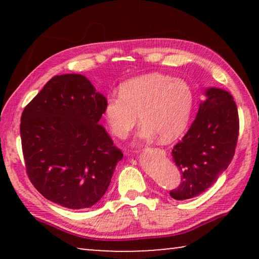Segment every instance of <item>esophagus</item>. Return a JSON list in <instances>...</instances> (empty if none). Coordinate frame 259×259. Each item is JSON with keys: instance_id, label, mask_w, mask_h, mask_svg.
<instances>
[{"instance_id": "esophagus-1", "label": "esophagus", "mask_w": 259, "mask_h": 259, "mask_svg": "<svg viewBox=\"0 0 259 259\" xmlns=\"http://www.w3.org/2000/svg\"><path fill=\"white\" fill-rule=\"evenodd\" d=\"M151 151L152 152H155V153H157V154L159 155H165V152L163 151V150H161V148H151Z\"/></svg>"}]
</instances>
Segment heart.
Returning <instances> with one entry per match:
<instances>
[{
    "label": "heart",
    "mask_w": 259,
    "mask_h": 259,
    "mask_svg": "<svg viewBox=\"0 0 259 259\" xmlns=\"http://www.w3.org/2000/svg\"><path fill=\"white\" fill-rule=\"evenodd\" d=\"M120 96L111 97L104 116L112 133L125 138L138 122H143L139 137L147 139L155 134L163 142H171L190 123L194 94L181 78L162 73H150L122 83Z\"/></svg>",
    "instance_id": "b5f03b06"
}]
</instances>
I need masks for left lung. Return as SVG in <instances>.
Here are the masks:
<instances>
[{"label": "left lung", "mask_w": 259, "mask_h": 259, "mask_svg": "<svg viewBox=\"0 0 259 259\" xmlns=\"http://www.w3.org/2000/svg\"><path fill=\"white\" fill-rule=\"evenodd\" d=\"M205 96L190 129L171 151L182 182L170 191V196L178 201L195 198L208 190L235 153L239 114L233 96L218 88H209Z\"/></svg>", "instance_id": "1"}]
</instances>
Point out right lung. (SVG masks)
Segmentation results:
<instances>
[{"mask_svg":"<svg viewBox=\"0 0 259 259\" xmlns=\"http://www.w3.org/2000/svg\"><path fill=\"white\" fill-rule=\"evenodd\" d=\"M107 99L85 76H54L21 114L26 172L34 187L61 207L90 208L103 198L123 157L98 122Z\"/></svg>","mask_w":259,"mask_h":259,"instance_id":"obj_1","label":"right lung"}]
</instances>
